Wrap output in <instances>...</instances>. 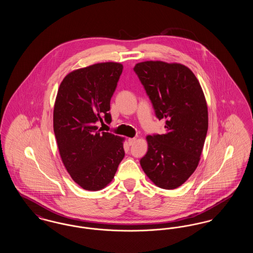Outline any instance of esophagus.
I'll list each match as a JSON object with an SVG mask.
<instances>
[{
  "instance_id": "esophagus-1",
  "label": "esophagus",
  "mask_w": 253,
  "mask_h": 253,
  "mask_svg": "<svg viewBox=\"0 0 253 253\" xmlns=\"http://www.w3.org/2000/svg\"><path fill=\"white\" fill-rule=\"evenodd\" d=\"M135 140H136V138H129L128 139V143H129V145H132L134 142H135Z\"/></svg>"
}]
</instances>
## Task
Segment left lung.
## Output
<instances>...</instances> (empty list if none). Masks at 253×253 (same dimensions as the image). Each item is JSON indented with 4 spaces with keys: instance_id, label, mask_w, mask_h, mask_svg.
<instances>
[{
    "instance_id": "8db88e82",
    "label": "left lung",
    "mask_w": 253,
    "mask_h": 253,
    "mask_svg": "<svg viewBox=\"0 0 253 253\" xmlns=\"http://www.w3.org/2000/svg\"><path fill=\"white\" fill-rule=\"evenodd\" d=\"M133 71L144 86L166 132L148 135V152L140 159L157 187L178 188L197 168L208 132V107L196 77L180 63L149 60Z\"/></svg>"
}]
</instances>
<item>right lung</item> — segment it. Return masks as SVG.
<instances>
[{
  "instance_id": "1",
  "label": "right lung",
  "mask_w": 253,
  "mask_h": 253,
  "mask_svg": "<svg viewBox=\"0 0 253 253\" xmlns=\"http://www.w3.org/2000/svg\"><path fill=\"white\" fill-rule=\"evenodd\" d=\"M123 66L101 62L69 73L55 101L53 127L63 165L73 180L87 191H99L114 178L125 156L124 138L100 132L111 123L110 101Z\"/></svg>"
}]
</instances>
